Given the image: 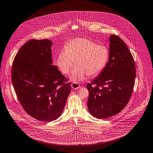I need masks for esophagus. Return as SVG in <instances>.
<instances>
[{
	"instance_id": "obj_1",
	"label": "esophagus",
	"mask_w": 153,
	"mask_h": 153,
	"mask_svg": "<svg viewBox=\"0 0 153 153\" xmlns=\"http://www.w3.org/2000/svg\"><path fill=\"white\" fill-rule=\"evenodd\" d=\"M71 86L73 89H77L78 88H79L80 87V85L79 84H78V83H76V82H73V83L71 84Z\"/></svg>"
}]
</instances>
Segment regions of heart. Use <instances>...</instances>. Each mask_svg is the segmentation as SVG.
I'll use <instances>...</instances> for the list:
<instances>
[{"mask_svg": "<svg viewBox=\"0 0 153 153\" xmlns=\"http://www.w3.org/2000/svg\"><path fill=\"white\" fill-rule=\"evenodd\" d=\"M64 49L58 56L56 64L63 74L68 75L75 61L76 67L70 77L75 82L82 81L87 75L99 74L109 59L108 48L88 39H74L66 44Z\"/></svg>", "mask_w": 153, "mask_h": 153, "instance_id": "b5f03b06", "label": "heart"}]
</instances>
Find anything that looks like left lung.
<instances>
[{"mask_svg":"<svg viewBox=\"0 0 153 153\" xmlns=\"http://www.w3.org/2000/svg\"><path fill=\"white\" fill-rule=\"evenodd\" d=\"M136 72L134 58L125 42L112 34L108 64L99 76L86 85L90 113L103 119L122 111L133 94Z\"/></svg>","mask_w":153,"mask_h":153,"instance_id":"left-lung-1","label":"left lung"}]
</instances>
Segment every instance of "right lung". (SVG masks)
I'll list each match as a JSON object with an SVG mask.
<instances>
[{
	"instance_id": "obj_1",
	"label": "right lung",
	"mask_w": 153,
	"mask_h": 153,
	"mask_svg": "<svg viewBox=\"0 0 153 153\" xmlns=\"http://www.w3.org/2000/svg\"><path fill=\"white\" fill-rule=\"evenodd\" d=\"M48 39L26 42L14 57L12 81L16 96L25 111L43 122L58 119L71 91V82L53 65Z\"/></svg>"
}]
</instances>
